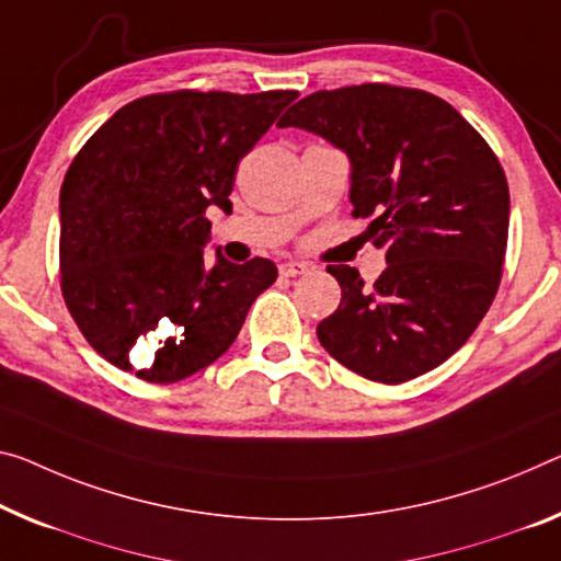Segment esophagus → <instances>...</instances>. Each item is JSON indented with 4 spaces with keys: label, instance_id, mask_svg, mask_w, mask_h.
<instances>
[{
    "label": "esophagus",
    "instance_id": "1",
    "mask_svg": "<svg viewBox=\"0 0 561 561\" xmlns=\"http://www.w3.org/2000/svg\"><path fill=\"white\" fill-rule=\"evenodd\" d=\"M280 275H286V278H296V275H304L308 273V263H300V261H286L280 263Z\"/></svg>",
    "mask_w": 561,
    "mask_h": 561
}]
</instances>
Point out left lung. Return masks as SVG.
Instances as JSON below:
<instances>
[{"label": "left lung", "instance_id": "8db88e82", "mask_svg": "<svg viewBox=\"0 0 561 561\" xmlns=\"http://www.w3.org/2000/svg\"><path fill=\"white\" fill-rule=\"evenodd\" d=\"M280 127L321 135L348 154L353 218L386 251L374 286L329 265L341 306L318 341L353 374L403 383L454 356L502 280L510 185L484 137L449 102L391 84L321 90Z\"/></svg>", "mask_w": 561, "mask_h": 561}]
</instances>
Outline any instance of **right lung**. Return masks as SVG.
I'll return each mask as SVG.
<instances>
[{
    "label": "right lung",
    "mask_w": 561,
    "mask_h": 561,
    "mask_svg": "<svg viewBox=\"0 0 561 561\" xmlns=\"http://www.w3.org/2000/svg\"><path fill=\"white\" fill-rule=\"evenodd\" d=\"M298 92L180 90L119 107L59 191L62 296L90 346L142 381L175 383L226 353L278 278L268 257L215 253L205 210H232L238 162Z\"/></svg>",
    "instance_id": "add662e5"
}]
</instances>
